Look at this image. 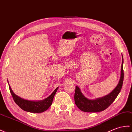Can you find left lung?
<instances>
[{"label":"left lung","instance_id":"left-lung-1","mask_svg":"<svg viewBox=\"0 0 132 132\" xmlns=\"http://www.w3.org/2000/svg\"><path fill=\"white\" fill-rule=\"evenodd\" d=\"M122 61L121 68V76L118 85L113 91L108 95L100 98H97L94 100H91L86 98L82 93H81L80 89L76 86L75 92V102L76 106L79 109L86 112H98L106 110L107 107L113 103L118 96L119 93L121 90L122 84L124 81V69L123 63L124 59L122 56Z\"/></svg>","mask_w":132,"mask_h":132}]
</instances>
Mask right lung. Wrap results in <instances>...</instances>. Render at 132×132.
Masks as SVG:
<instances>
[{
  "label": "right lung",
  "mask_w": 132,
  "mask_h": 132,
  "mask_svg": "<svg viewBox=\"0 0 132 132\" xmlns=\"http://www.w3.org/2000/svg\"><path fill=\"white\" fill-rule=\"evenodd\" d=\"M9 88H10L11 95L12 96L14 101L18 106L26 112L32 113H41L46 111L51 106L52 103V101L54 98V96L58 89V87L55 89L51 94L48 97L43 99V100L38 101H32L24 99L19 97L13 93L11 89L10 84L8 83Z\"/></svg>",
  "instance_id": "add662e5"
}]
</instances>
